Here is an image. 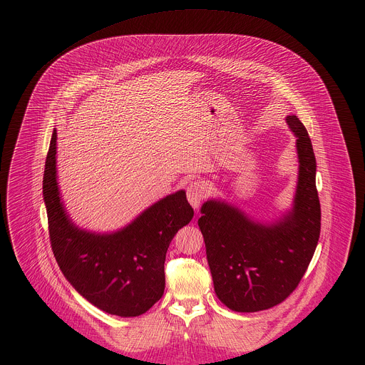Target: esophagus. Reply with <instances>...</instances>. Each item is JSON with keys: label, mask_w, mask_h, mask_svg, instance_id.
Instances as JSON below:
<instances>
[{"label": "esophagus", "mask_w": 365, "mask_h": 365, "mask_svg": "<svg viewBox=\"0 0 365 365\" xmlns=\"http://www.w3.org/2000/svg\"><path fill=\"white\" fill-rule=\"evenodd\" d=\"M208 195V187L202 181H191L187 187V198L188 202L192 205V208L198 209L201 202L207 198Z\"/></svg>", "instance_id": "1"}]
</instances>
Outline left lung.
I'll return each instance as SVG.
<instances>
[{"mask_svg":"<svg viewBox=\"0 0 365 365\" xmlns=\"http://www.w3.org/2000/svg\"><path fill=\"white\" fill-rule=\"evenodd\" d=\"M298 181L292 208L261 222L223 200L204 202L198 219L216 297L235 312H259L285 301L302 279L320 235L312 142L297 115Z\"/></svg>","mask_w":365,"mask_h":365,"instance_id":"1","label":"left lung"}]
</instances>
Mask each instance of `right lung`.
<instances>
[{
	"mask_svg": "<svg viewBox=\"0 0 365 365\" xmlns=\"http://www.w3.org/2000/svg\"><path fill=\"white\" fill-rule=\"evenodd\" d=\"M57 132L46 156L43 201L56 261L73 288L98 309L120 317L148 312L163 297L164 261L174 235L194 216L184 190L145 209L125 227L97 233L78 227L57 182Z\"/></svg>",
	"mask_w": 365,
	"mask_h": 365,
	"instance_id": "obj_1",
	"label": "right lung"
}]
</instances>
